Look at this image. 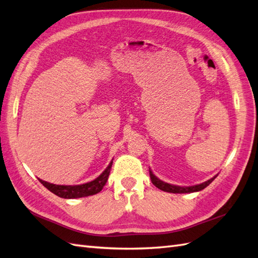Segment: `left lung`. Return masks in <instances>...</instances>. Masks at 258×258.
Segmentation results:
<instances>
[{
  "label": "left lung",
  "mask_w": 258,
  "mask_h": 258,
  "mask_svg": "<svg viewBox=\"0 0 258 258\" xmlns=\"http://www.w3.org/2000/svg\"><path fill=\"white\" fill-rule=\"evenodd\" d=\"M149 175H150V179L151 182H153L154 185L156 187H158L159 189L163 190V192H168V193H174V194H183V193H194V192H198V190H202L205 187H207L209 184L213 182L216 177H211L210 180L201 183V184H197V185H193V186H177V185H172V184H169L163 182L161 180L158 179V177L153 173V171L149 169Z\"/></svg>",
  "instance_id": "8db88e82"
}]
</instances>
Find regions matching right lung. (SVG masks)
<instances>
[{
  "label": "right lung",
  "mask_w": 258,
  "mask_h": 258,
  "mask_svg": "<svg viewBox=\"0 0 258 258\" xmlns=\"http://www.w3.org/2000/svg\"><path fill=\"white\" fill-rule=\"evenodd\" d=\"M112 163H113V161L110 162L107 169H105L97 179L88 183L81 184V185H56V184L45 182L40 179H39V181H40L42 185L44 187H47L50 192L62 198H79L95 195L100 192L105 185V183H107Z\"/></svg>",
  "instance_id": "add662e5"
}]
</instances>
